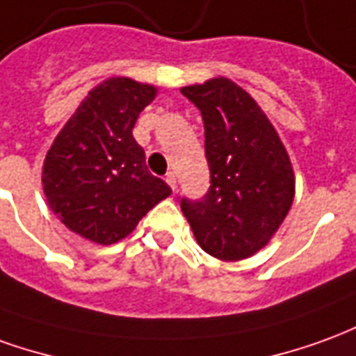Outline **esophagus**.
Segmentation results:
<instances>
[{"label":"esophagus","mask_w":356,"mask_h":356,"mask_svg":"<svg viewBox=\"0 0 356 356\" xmlns=\"http://www.w3.org/2000/svg\"><path fill=\"white\" fill-rule=\"evenodd\" d=\"M165 181H168V185H170L171 188H173V191L177 188V175H175L173 171H170V173L165 175Z\"/></svg>","instance_id":"esophagus-1"}]
</instances>
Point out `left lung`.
<instances>
[{
  "label": "left lung",
  "mask_w": 356,
  "mask_h": 356,
  "mask_svg": "<svg viewBox=\"0 0 356 356\" xmlns=\"http://www.w3.org/2000/svg\"><path fill=\"white\" fill-rule=\"evenodd\" d=\"M200 109L210 191L181 200L196 243L223 262L245 260L272 241L295 198V171L256 100L225 76L183 86Z\"/></svg>",
  "instance_id": "left-lung-1"
}]
</instances>
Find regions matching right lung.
Returning <instances> with one entry per match:
<instances>
[{
	"label": "right lung",
	"mask_w": 356,
	"mask_h": 356,
	"mask_svg": "<svg viewBox=\"0 0 356 356\" xmlns=\"http://www.w3.org/2000/svg\"><path fill=\"white\" fill-rule=\"evenodd\" d=\"M158 86L111 76L94 86L57 133L42 165V188L67 229L96 245L131 235L154 206L171 195L146 168L133 136Z\"/></svg>",
	"instance_id": "add662e5"
}]
</instances>
